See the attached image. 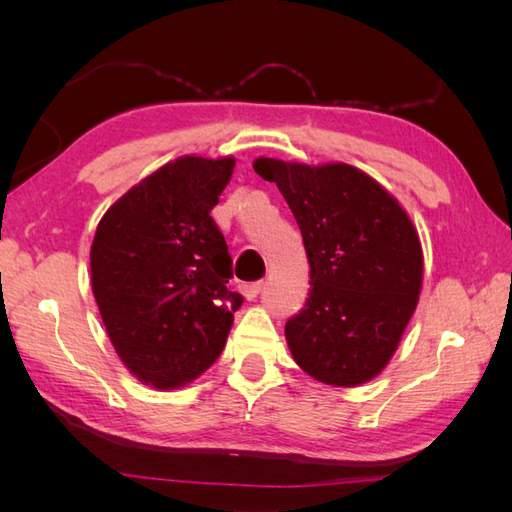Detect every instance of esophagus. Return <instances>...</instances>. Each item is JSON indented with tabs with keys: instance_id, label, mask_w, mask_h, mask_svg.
Returning a JSON list of instances; mask_svg holds the SVG:
<instances>
[{
	"instance_id": "34e87169",
	"label": "esophagus",
	"mask_w": 512,
	"mask_h": 512,
	"mask_svg": "<svg viewBox=\"0 0 512 512\" xmlns=\"http://www.w3.org/2000/svg\"><path fill=\"white\" fill-rule=\"evenodd\" d=\"M262 286H264V281H253V284H244L242 286V295L250 301V299H255L259 292H262Z\"/></svg>"
}]
</instances>
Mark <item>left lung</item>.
I'll return each instance as SVG.
<instances>
[{
    "label": "left lung",
    "mask_w": 512,
    "mask_h": 512,
    "mask_svg": "<svg viewBox=\"0 0 512 512\" xmlns=\"http://www.w3.org/2000/svg\"><path fill=\"white\" fill-rule=\"evenodd\" d=\"M253 169L286 198L310 264L306 306L286 321L292 356L321 383H367L396 352L416 310V228L376 180L343 162L259 158Z\"/></svg>",
    "instance_id": "obj_1"
}]
</instances>
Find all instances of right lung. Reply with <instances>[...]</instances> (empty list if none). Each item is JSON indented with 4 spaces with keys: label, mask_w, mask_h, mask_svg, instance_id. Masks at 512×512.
<instances>
[{
    "label": "right lung",
    "mask_w": 512,
    "mask_h": 512,
    "mask_svg": "<svg viewBox=\"0 0 512 512\" xmlns=\"http://www.w3.org/2000/svg\"><path fill=\"white\" fill-rule=\"evenodd\" d=\"M233 158H178L127 191L96 228L92 290L121 361L143 383H189L222 354L242 295L211 209Z\"/></svg>",
    "instance_id": "add662e5"
}]
</instances>
